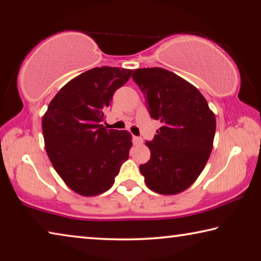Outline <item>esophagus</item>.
I'll return each mask as SVG.
<instances>
[{
	"label": "esophagus",
	"mask_w": 261,
	"mask_h": 261,
	"mask_svg": "<svg viewBox=\"0 0 261 261\" xmlns=\"http://www.w3.org/2000/svg\"><path fill=\"white\" fill-rule=\"evenodd\" d=\"M134 141H135V144H138V145H140V144H143V138H141V137H135L134 138Z\"/></svg>",
	"instance_id": "esophagus-1"
}]
</instances>
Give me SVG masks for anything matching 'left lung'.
<instances>
[{"label": "left lung", "instance_id": "left-lung-1", "mask_svg": "<svg viewBox=\"0 0 261 261\" xmlns=\"http://www.w3.org/2000/svg\"><path fill=\"white\" fill-rule=\"evenodd\" d=\"M145 95L151 117L161 122L148 162L139 169L147 187L161 194L187 190L204 169L213 148L215 115L192 84L162 68L137 69L132 74Z\"/></svg>", "mask_w": 261, "mask_h": 261}]
</instances>
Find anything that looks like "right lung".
<instances>
[{
  "mask_svg": "<svg viewBox=\"0 0 261 261\" xmlns=\"http://www.w3.org/2000/svg\"><path fill=\"white\" fill-rule=\"evenodd\" d=\"M131 73L132 70L113 67L88 70L65 84L43 115L48 158L64 183L82 196L109 190L129 159L131 135L107 130L101 123L115 91Z\"/></svg>",
  "mask_w": 261,
  "mask_h": 261,
  "instance_id": "1",
  "label": "right lung"
}]
</instances>
